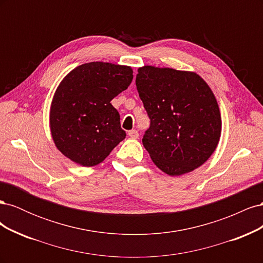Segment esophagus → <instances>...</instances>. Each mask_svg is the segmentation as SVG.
<instances>
[{"label":"esophagus","instance_id":"esophagus-1","mask_svg":"<svg viewBox=\"0 0 263 263\" xmlns=\"http://www.w3.org/2000/svg\"><path fill=\"white\" fill-rule=\"evenodd\" d=\"M128 136H129L132 139H137L138 136H139V134H138V132H137L136 129H133V130H129V132H128Z\"/></svg>","mask_w":263,"mask_h":263}]
</instances>
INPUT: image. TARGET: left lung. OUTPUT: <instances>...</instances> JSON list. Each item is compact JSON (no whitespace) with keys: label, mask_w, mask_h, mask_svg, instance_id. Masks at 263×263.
I'll return each instance as SVG.
<instances>
[{"label":"left lung","mask_w":263,"mask_h":263,"mask_svg":"<svg viewBox=\"0 0 263 263\" xmlns=\"http://www.w3.org/2000/svg\"><path fill=\"white\" fill-rule=\"evenodd\" d=\"M136 86L150 118L142 144L151 160L171 177L209 160L221 134V117L209 84L193 71L144 66Z\"/></svg>","instance_id":"obj_1"}]
</instances>
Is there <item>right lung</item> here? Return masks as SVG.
Wrapping results in <instances>:
<instances>
[{"mask_svg":"<svg viewBox=\"0 0 263 263\" xmlns=\"http://www.w3.org/2000/svg\"><path fill=\"white\" fill-rule=\"evenodd\" d=\"M128 66L95 61L71 70L55 90L49 113L51 137L60 153L82 166H94L126 137L110 104L133 81Z\"/></svg>","mask_w":263,"mask_h":263,"instance_id":"add662e5","label":"right lung"}]
</instances>
